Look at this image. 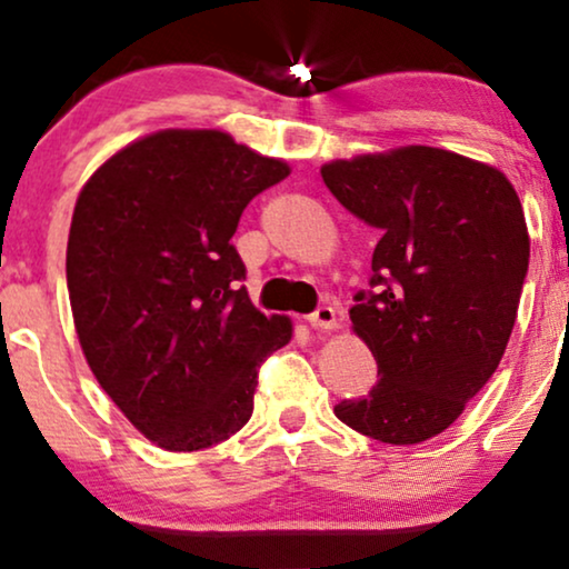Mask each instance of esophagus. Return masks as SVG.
<instances>
[{"instance_id":"obj_1","label":"esophagus","mask_w":569,"mask_h":569,"mask_svg":"<svg viewBox=\"0 0 569 569\" xmlns=\"http://www.w3.org/2000/svg\"><path fill=\"white\" fill-rule=\"evenodd\" d=\"M307 322L312 328H318V330H336L338 328V312L333 307L322 305V307L315 309L312 315H309Z\"/></svg>"}]
</instances>
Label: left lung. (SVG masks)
<instances>
[{
  "mask_svg": "<svg viewBox=\"0 0 569 569\" xmlns=\"http://www.w3.org/2000/svg\"><path fill=\"white\" fill-rule=\"evenodd\" d=\"M320 172L380 231L372 291L349 312L380 378L333 412L376 441L422 443L465 412L505 357L530 260L520 197L493 164L420 143Z\"/></svg>",
  "mask_w": 569,
  "mask_h": 569,
  "instance_id": "1",
  "label": "left lung"
}]
</instances>
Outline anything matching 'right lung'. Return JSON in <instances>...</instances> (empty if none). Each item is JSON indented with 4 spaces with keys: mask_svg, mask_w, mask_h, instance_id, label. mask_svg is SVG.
Listing matches in <instances>:
<instances>
[{
    "mask_svg": "<svg viewBox=\"0 0 569 569\" xmlns=\"http://www.w3.org/2000/svg\"><path fill=\"white\" fill-rule=\"evenodd\" d=\"M286 160L218 128H164L118 149L76 199L68 293L93 378L168 451L231 438L254 409L257 368L286 347V315L251 305L233 233Z\"/></svg>",
    "mask_w": 569,
    "mask_h": 569,
    "instance_id": "obj_1",
    "label": "right lung"
}]
</instances>
